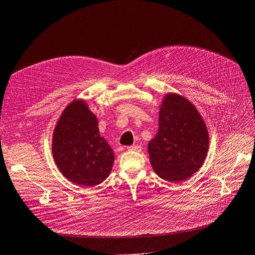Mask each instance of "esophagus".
<instances>
[{
    "instance_id": "34e87169",
    "label": "esophagus",
    "mask_w": 255,
    "mask_h": 255,
    "mask_svg": "<svg viewBox=\"0 0 255 255\" xmlns=\"http://www.w3.org/2000/svg\"><path fill=\"white\" fill-rule=\"evenodd\" d=\"M128 151H136V152H139V151H141V146L140 145H135V144H133V145H129V146H128Z\"/></svg>"
}]
</instances>
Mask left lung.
Returning a JSON list of instances; mask_svg holds the SVG:
<instances>
[{
	"label": "left lung",
	"mask_w": 255,
	"mask_h": 255,
	"mask_svg": "<svg viewBox=\"0 0 255 255\" xmlns=\"http://www.w3.org/2000/svg\"><path fill=\"white\" fill-rule=\"evenodd\" d=\"M210 146L205 122L196 106L168 92L159 107L158 130L148 144L155 173L168 182L189 179L202 167Z\"/></svg>",
	"instance_id": "left-lung-1"
}]
</instances>
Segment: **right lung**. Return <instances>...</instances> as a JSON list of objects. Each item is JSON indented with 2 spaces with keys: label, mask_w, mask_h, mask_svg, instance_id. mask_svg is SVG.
Here are the masks:
<instances>
[{
  "label": "right lung",
  "mask_w": 255,
  "mask_h": 255,
  "mask_svg": "<svg viewBox=\"0 0 255 255\" xmlns=\"http://www.w3.org/2000/svg\"><path fill=\"white\" fill-rule=\"evenodd\" d=\"M97 116L83 99L73 100L54 128L53 158L67 180L91 187L110 175L114 165L111 145L100 135Z\"/></svg>",
  "instance_id": "obj_1"
}]
</instances>
